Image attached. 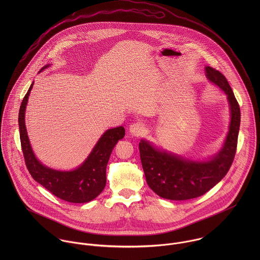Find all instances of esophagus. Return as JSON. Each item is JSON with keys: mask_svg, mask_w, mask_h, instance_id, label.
Segmentation results:
<instances>
[{"mask_svg": "<svg viewBox=\"0 0 260 260\" xmlns=\"http://www.w3.org/2000/svg\"><path fill=\"white\" fill-rule=\"evenodd\" d=\"M143 132H144V126L141 123H134L129 128L130 135L135 136V137H138V136L142 135Z\"/></svg>", "mask_w": 260, "mask_h": 260, "instance_id": "1", "label": "esophagus"}]
</instances>
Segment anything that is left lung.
<instances>
[{"label":"left lung","mask_w":260,"mask_h":260,"mask_svg":"<svg viewBox=\"0 0 260 260\" xmlns=\"http://www.w3.org/2000/svg\"><path fill=\"white\" fill-rule=\"evenodd\" d=\"M207 79L227 95L230 125L222 149L205 161H194L159 150L141 140L139 151L149 187L160 197L187 200L199 197L216 185L227 174L237 147L240 126V108L224 75L212 67H205Z\"/></svg>","instance_id":"left-lung-1"}]
</instances>
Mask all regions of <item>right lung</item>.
<instances>
[{"mask_svg":"<svg viewBox=\"0 0 260 260\" xmlns=\"http://www.w3.org/2000/svg\"><path fill=\"white\" fill-rule=\"evenodd\" d=\"M47 65L41 69L48 68ZM40 71V72H41ZM30 86L19 111L20 140L26 166L32 177L62 200L71 203H86L96 198L106 185V167L112 150L125 135L124 127L107 130L99 139L87 159L72 171H59L43 165L34 154L25 125V111L30 92Z\"/></svg>","mask_w":260,"mask_h":260,"instance_id":"add662e5","label":"right lung"}]
</instances>
